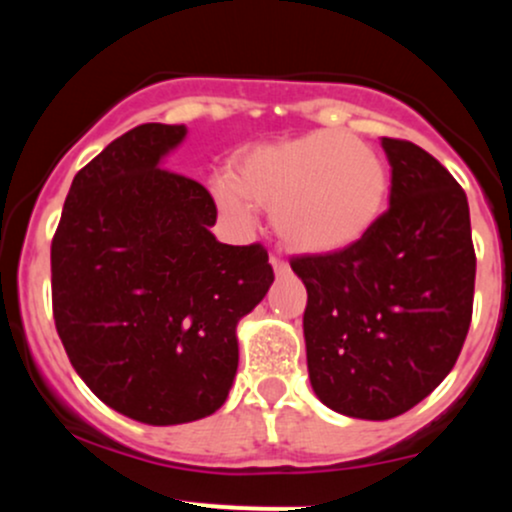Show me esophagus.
I'll list each match as a JSON object with an SVG mask.
<instances>
[{"mask_svg": "<svg viewBox=\"0 0 512 512\" xmlns=\"http://www.w3.org/2000/svg\"><path fill=\"white\" fill-rule=\"evenodd\" d=\"M269 262H272V267H274V274H276V276H289V274H291L289 262H286L284 257L272 255V257H269Z\"/></svg>", "mask_w": 512, "mask_h": 512, "instance_id": "obj_1", "label": "esophagus"}]
</instances>
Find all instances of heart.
Instances as JSON below:
<instances>
[{
  "mask_svg": "<svg viewBox=\"0 0 512 512\" xmlns=\"http://www.w3.org/2000/svg\"><path fill=\"white\" fill-rule=\"evenodd\" d=\"M214 195L236 219H248V202L272 209L284 243L322 255L351 248L375 226L387 199V170L361 139L317 129L243 151L231 182H216Z\"/></svg>",
  "mask_w": 512,
  "mask_h": 512,
  "instance_id": "obj_1",
  "label": "heart"
}]
</instances>
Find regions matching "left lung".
<instances>
[{"label": "left lung", "instance_id": "1", "mask_svg": "<svg viewBox=\"0 0 512 512\" xmlns=\"http://www.w3.org/2000/svg\"><path fill=\"white\" fill-rule=\"evenodd\" d=\"M390 209L351 248L293 257L310 385L322 404L385 421L431 395L472 322L477 255L467 195L421 146L383 137Z\"/></svg>", "mask_w": 512, "mask_h": 512}]
</instances>
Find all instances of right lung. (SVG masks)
Returning <instances> with one entry per match:
<instances>
[{"label":"right lung","mask_w":512,"mask_h":512,"mask_svg":"<svg viewBox=\"0 0 512 512\" xmlns=\"http://www.w3.org/2000/svg\"><path fill=\"white\" fill-rule=\"evenodd\" d=\"M185 125L146 122L74 175L50 248L52 315L81 380L151 426L204 419L238 370L236 325L274 281L260 243L214 238L207 187L161 158Z\"/></svg>","instance_id":"right-lung-1"}]
</instances>
